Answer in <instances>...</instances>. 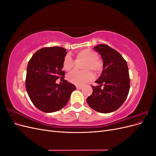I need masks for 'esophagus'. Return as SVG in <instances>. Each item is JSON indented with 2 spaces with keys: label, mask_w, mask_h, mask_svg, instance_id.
<instances>
[{
  "label": "esophagus",
  "mask_w": 156,
  "mask_h": 156,
  "mask_svg": "<svg viewBox=\"0 0 156 156\" xmlns=\"http://www.w3.org/2000/svg\"><path fill=\"white\" fill-rule=\"evenodd\" d=\"M76 88H77V89H78V90H81L83 87H82L81 86H77Z\"/></svg>",
  "instance_id": "34e87169"
}]
</instances>
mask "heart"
Wrapping results in <instances>:
<instances>
[{
	"mask_svg": "<svg viewBox=\"0 0 156 156\" xmlns=\"http://www.w3.org/2000/svg\"><path fill=\"white\" fill-rule=\"evenodd\" d=\"M77 58L85 60L83 69L84 71H74L68 77V81L75 85L81 86L94 77L92 73L88 69L92 70L94 73L100 72L103 68L102 61L98 58V55L95 51L90 49H84L77 52ZM74 61L69 55L65 56L63 60V68L69 72L73 68Z\"/></svg>",
	"mask_w": 156,
	"mask_h": 156,
	"instance_id": "b5f03b06",
	"label": "heart"
}]
</instances>
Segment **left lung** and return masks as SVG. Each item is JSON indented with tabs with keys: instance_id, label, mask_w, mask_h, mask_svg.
Listing matches in <instances>:
<instances>
[{
	"instance_id": "obj_1",
	"label": "left lung",
	"mask_w": 156,
	"mask_h": 156,
	"mask_svg": "<svg viewBox=\"0 0 156 156\" xmlns=\"http://www.w3.org/2000/svg\"><path fill=\"white\" fill-rule=\"evenodd\" d=\"M94 49L103 60L101 75L92 87L93 92L87 99L88 105L101 113H109L123 104L128 95L130 79L126 61L119 52L107 45L100 44ZM101 86L104 88L101 89Z\"/></svg>"
}]
</instances>
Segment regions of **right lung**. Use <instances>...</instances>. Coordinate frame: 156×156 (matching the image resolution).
<instances>
[{
    "instance_id": "1",
    "label": "right lung",
    "mask_w": 156,
    "mask_h": 156,
    "mask_svg": "<svg viewBox=\"0 0 156 156\" xmlns=\"http://www.w3.org/2000/svg\"><path fill=\"white\" fill-rule=\"evenodd\" d=\"M67 54L62 47L39 49L28 63L26 90L36 107L44 112L58 111L66 105L71 94L76 87L64 80L63 60ZM60 77L62 85L56 84Z\"/></svg>"
}]
</instances>
